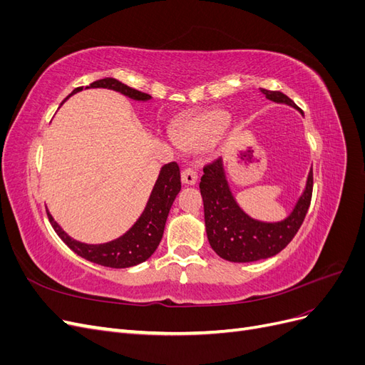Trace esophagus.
Segmentation results:
<instances>
[{
  "label": "esophagus",
  "instance_id": "34e87169",
  "mask_svg": "<svg viewBox=\"0 0 365 365\" xmlns=\"http://www.w3.org/2000/svg\"><path fill=\"white\" fill-rule=\"evenodd\" d=\"M181 180H182V184H185V185H195L196 180H197V173L195 169L187 168L181 172Z\"/></svg>",
  "mask_w": 365,
  "mask_h": 365
}]
</instances>
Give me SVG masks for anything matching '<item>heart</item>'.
I'll use <instances>...</instances> for the list:
<instances>
[{
  "label": "heart",
  "mask_w": 365,
  "mask_h": 365,
  "mask_svg": "<svg viewBox=\"0 0 365 365\" xmlns=\"http://www.w3.org/2000/svg\"><path fill=\"white\" fill-rule=\"evenodd\" d=\"M228 123L230 117L227 113L212 111L184 121L176 135L184 148L202 149L222 135Z\"/></svg>",
  "instance_id": "heart-1"
}]
</instances>
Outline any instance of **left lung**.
Returning <instances> with one entry per match:
<instances>
[{"label": "left lung", "instance_id": "1", "mask_svg": "<svg viewBox=\"0 0 365 365\" xmlns=\"http://www.w3.org/2000/svg\"><path fill=\"white\" fill-rule=\"evenodd\" d=\"M260 91L268 101L297 108L280 91ZM303 114V113H302ZM314 173L309 172L306 189L291 212L280 222H262L252 219L236 202L220 158L207 164L200 182L204 201L205 231L210 245L219 257L230 262H256L279 254L300 230L312 200Z\"/></svg>", "mask_w": 365, "mask_h": 365}]
</instances>
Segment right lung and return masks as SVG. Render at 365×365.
Returning a JSON list of instances; mask_svg holds the SVG:
<instances>
[{
  "label": "right lung",
  "mask_w": 365,
  "mask_h": 365,
  "mask_svg": "<svg viewBox=\"0 0 365 365\" xmlns=\"http://www.w3.org/2000/svg\"><path fill=\"white\" fill-rule=\"evenodd\" d=\"M86 88H108V90L118 91L130 98H134V101L141 102H146L152 98L149 94L134 90V88L121 83L120 81L113 79V77H105V79L96 81ZM82 90L83 86L76 88L70 96ZM180 190L181 173L178 164L175 161L164 164L160 170L158 180L155 185H153L145 212L141 213L137 222L132 225L123 236H120L115 240L106 242V244L90 245L82 244L79 240H74L58 225V222L53 219L48 210L47 215L58 236L65 242V245H68V248L77 254V256H81L93 263L102 264V267L129 268L148 260L158 248L163 239L165 220H168L170 207Z\"/></svg>",
  "instance_id": "add662e5"
}]
</instances>
